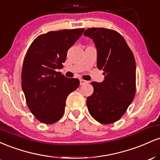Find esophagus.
I'll use <instances>...</instances> for the list:
<instances>
[{
    "label": "esophagus",
    "mask_w": 160,
    "mask_h": 160,
    "mask_svg": "<svg viewBox=\"0 0 160 160\" xmlns=\"http://www.w3.org/2000/svg\"><path fill=\"white\" fill-rule=\"evenodd\" d=\"M86 82H87V81H86V80H82V79H80V86L84 85V84H86Z\"/></svg>",
    "instance_id": "obj_1"
}]
</instances>
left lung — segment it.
Segmentation results:
<instances>
[{
  "mask_svg": "<svg viewBox=\"0 0 160 160\" xmlns=\"http://www.w3.org/2000/svg\"><path fill=\"white\" fill-rule=\"evenodd\" d=\"M97 48V67L103 70V82H92L94 92L86 100L92 117L102 124L119 120L136 92V65L132 51L120 33L104 28L84 32Z\"/></svg>",
  "mask_w": 160,
  "mask_h": 160,
  "instance_id": "8db88e82",
  "label": "left lung"
}]
</instances>
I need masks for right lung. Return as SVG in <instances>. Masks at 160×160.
<instances>
[{
    "label": "right lung",
    "instance_id": "obj_1",
    "mask_svg": "<svg viewBox=\"0 0 160 160\" xmlns=\"http://www.w3.org/2000/svg\"><path fill=\"white\" fill-rule=\"evenodd\" d=\"M84 28L49 32L37 37L28 49L22 69V88L26 103L38 120L52 124L65 113L68 95L80 85L56 69L63 68L70 47L81 37Z\"/></svg>",
    "mask_w": 160,
    "mask_h": 160
}]
</instances>
